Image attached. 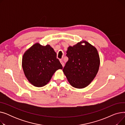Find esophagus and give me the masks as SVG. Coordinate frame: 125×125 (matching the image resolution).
Returning <instances> with one entry per match:
<instances>
[{"instance_id": "esophagus-1", "label": "esophagus", "mask_w": 125, "mask_h": 125, "mask_svg": "<svg viewBox=\"0 0 125 125\" xmlns=\"http://www.w3.org/2000/svg\"><path fill=\"white\" fill-rule=\"evenodd\" d=\"M60 62H61V64H62V66L63 67V66H64V62H63V61H62V60H60Z\"/></svg>"}]
</instances>
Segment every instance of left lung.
Listing matches in <instances>:
<instances>
[{"label": "left lung", "instance_id": "1", "mask_svg": "<svg viewBox=\"0 0 125 125\" xmlns=\"http://www.w3.org/2000/svg\"><path fill=\"white\" fill-rule=\"evenodd\" d=\"M85 45H82L83 42ZM68 60L63 69L72 86L78 89L86 87L96 76L100 65V58L97 49L89 42L83 41L66 52Z\"/></svg>", "mask_w": 125, "mask_h": 125}]
</instances>
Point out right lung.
Here are the masks:
<instances>
[{"label":"right lung","mask_w":125,"mask_h":125,"mask_svg":"<svg viewBox=\"0 0 125 125\" xmlns=\"http://www.w3.org/2000/svg\"><path fill=\"white\" fill-rule=\"evenodd\" d=\"M22 67L27 80L37 87L47 84L55 72L63 68L54 49L50 45L43 46L38 43L24 53Z\"/></svg>","instance_id":"add662e5"}]
</instances>
